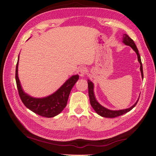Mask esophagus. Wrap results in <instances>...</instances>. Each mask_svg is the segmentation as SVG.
<instances>
[{
    "label": "esophagus",
    "instance_id": "34e87169",
    "mask_svg": "<svg viewBox=\"0 0 156 156\" xmlns=\"http://www.w3.org/2000/svg\"><path fill=\"white\" fill-rule=\"evenodd\" d=\"M78 73L81 77H84L87 73V69L85 67L81 66L78 69Z\"/></svg>",
    "mask_w": 156,
    "mask_h": 156
}]
</instances>
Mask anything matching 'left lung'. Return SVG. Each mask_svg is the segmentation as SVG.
I'll use <instances>...</instances> for the list:
<instances>
[{"label": "left lung", "instance_id": "1", "mask_svg": "<svg viewBox=\"0 0 156 156\" xmlns=\"http://www.w3.org/2000/svg\"><path fill=\"white\" fill-rule=\"evenodd\" d=\"M122 42L126 45H128L133 49V51L135 52L136 55H137V58L139 62L140 63V73H141V76H142V78L143 79V65L142 62H141V59H140V56L139 53V51L136 48V46L135 44V42L133 40L129 37L128 35H127L126 34H123V38H122ZM88 95H89V98H90V105L92 107V108L94 109L99 115H100L101 116L103 117H105V118H115L117 116H121L122 115L125 114V113L130 111L132 108H133L137 103L139 99L136 100V101L135 103V104H133L131 107L128 108H126V109H121V110H116V111H112L108 109V108L104 107L100 105V103H98V101L96 100V98L95 97V94H94V83L90 81V80L88 79Z\"/></svg>", "mask_w": 156, "mask_h": 156}]
</instances>
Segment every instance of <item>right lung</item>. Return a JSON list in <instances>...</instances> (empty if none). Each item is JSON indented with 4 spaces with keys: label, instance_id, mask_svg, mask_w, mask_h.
I'll use <instances>...</instances> for the list:
<instances>
[{
    "label": "right lung",
    "instance_id": "add662e5",
    "mask_svg": "<svg viewBox=\"0 0 156 156\" xmlns=\"http://www.w3.org/2000/svg\"><path fill=\"white\" fill-rule=\"evenodd\" d=\"M19 59L20 55L18 56L16 65V80L19 94L22 102L30 111L41 116L52 118L60 114L67 105L70 92L74 84L78 81L79 75H72L57 90L48 96L34 98L25 92L21 85L18 77Z\"/></svg>",
    "mask_w": 156,
    "mask_h": 156
}]
</instances>
